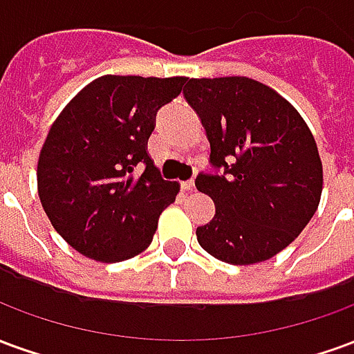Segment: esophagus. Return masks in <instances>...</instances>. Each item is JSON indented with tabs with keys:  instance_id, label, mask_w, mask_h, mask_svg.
<instances>
[{
	"instance_id": "obj_1",
	"label": "esophagus",
	"mask_w": 354,
	"mask_h": 354,
	"mask_svg": "<svg viewBox=\"0 0 354 354\" xmlns=\"http://www.w3.org/2000/svg\"><path fill=\"white\" fill-rule=\"evenodd\" d=\"M193 187H195V182H193V180H187V182H182V192L189 193V192H193Z\"/></svg>"
}]
</instances>
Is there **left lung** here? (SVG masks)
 Returning a JSON list of instances; mask_svg holds the SVG:
<instances>
[{
	"mask_svg": "<svg viewBox=\"0 0 354 354\" xmlns=\"http://www.w3.org/2000/svg\"><path fill=\"white\" fill-rule=\"evenodd\" d=\"M184 96L207 131L210 165L195 185L216 214L197 227L210 256L233 266L273 258L304 231L322 193L317 142L297 109L248 77L189 80Z\"/></svg>",
	"mask_w": 354,
	"mask_h": 354,
	"instance_id": "8db88e82",
	"label": "left lung"
}]
</instances>
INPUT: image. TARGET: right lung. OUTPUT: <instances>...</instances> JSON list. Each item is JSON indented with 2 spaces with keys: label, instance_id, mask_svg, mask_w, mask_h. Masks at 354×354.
<instances>
[{
  "label": "right lung",
  "instance_id": "1",
  "mask_svg": "<svg viewBox=\"0 0 354 354\" xmlns=\"http://www.w3.org/2000/svg\"><path fill=\"white\" fill-rule=\"evenodd\" d=\"M187 77L102 75L68 102L37 161V193L53 227L91 260L115 263L151 245L178 195L147 153L157 111Z\"/></svg>",
  "mask_w": 354,
  "mask_h": 354
}]
</instances>
